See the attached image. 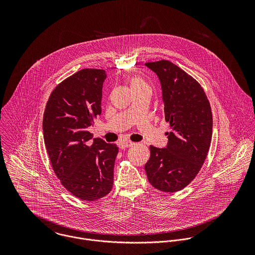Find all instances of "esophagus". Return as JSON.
<instances>
[{"instance_id": "esophagus-1", "label": "esophagus", "mask_w": 255, "mask_h": 255, "mask_svg": "<svg viewBox=\"0 0 255 255\" xmlns=\"http://www.w3.org/2000/svg\"><path fill=\"white\" fill-rule=\"evenodd\" d=\"M121 148L122 149H126V148H128V147H131L132 145H134V142H131V141H123L121 142Z\"/></svg>"}]
</instances>
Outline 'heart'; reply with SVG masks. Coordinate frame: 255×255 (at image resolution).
<instances>
[{"label": "heart", "mask_w": 255, "mask_h": 255, "mask_svg": "<svg viewBox=\"0 0 255 255\" xmlns=\"http://www.w3.org/2000/svg\"><path fill=\"white\" fill-rule=\"evenodd\" d=\"M129 84H130V87L132 89V91H136V90H139V89H143V88H149L148 84L146 83L145 81L138 77V76H133L130 78L129 80Z\"/></svg>", "instance_id": "heart-1"}]
</instances>
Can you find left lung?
<instances>
[{
  "mask_svg": "<svg viewBox=\"0 0 255 255\" xmlns=\"http://www.w3.org/2000/svg\"><path fill=\"white\" fill-rule=\"evenodd\" d=\"M162 87L164 115L172 131L166 148L150 146L145 164L148 181L155 188L176 192L200 171L209 151L213 119L210 103L201 85L167 60L146 63Z\"/></svg>",
  "mask_w": 255,
  "mask_h": 255,
  "instance_id": "left-lung-1",
  "label": "left lung"
}]
</instances>
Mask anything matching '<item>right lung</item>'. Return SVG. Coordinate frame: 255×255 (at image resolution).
<instances>
[{"label":"right lung","mask_w":255,"mask_h":255,"mask_svg":"<svg viewBox=\"0 0 255 255\" xmlns=\"http://www.w3.org/2000/svg\"><path fill=\"white\" fill-rule=\"evenodd\" d=\"M104 70L84 69L59 83L43 116L44 142L52 168L75 197L94 201L113 187L119 148L101 138L90 141L88 128L101 115Z\"/></svg>","instance_id":"obj_1"}]
</instances>
